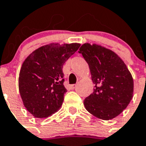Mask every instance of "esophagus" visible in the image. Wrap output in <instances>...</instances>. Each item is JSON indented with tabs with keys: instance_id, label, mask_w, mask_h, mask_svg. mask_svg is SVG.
<instances>
[{
	"instance_id": "34e87169",
	"label": "esophagus",
	"mask_w": 146,
	"mask_h": 146,
	"mask_svg": "<svg viewBox=\"0 0 146 146\" xmlns=\"http://www.w3.org/2000/svg\"><path fill=\"white\" fill-rule=\"evenodd\" d=\"M76 87H77V84H72L69 86V88L71 90H74L76 88Z\"/></svg>"
}]
</instances>
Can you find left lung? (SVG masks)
I'll return each instance as SVG.
<instances>
[{"instance_id":"obj_1","label":"left lung","mask_w":146,"mask_h":146,"mask_svg":"<svg viewBox=\"0 0 146 146\" xmlns=\"http://www.w3.org/2000/svg\"><path fill=\"white\" fill-rule=\"evenodd\" d=\"M78 53L89 65L95 84L93 93L84 100L85 108L98 118L112 119L132 100V75L121 58L105 47L84 44Z\"/></svg>"}]
</instances>
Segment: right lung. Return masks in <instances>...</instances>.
Segmentation results:
<instances>
[{"label": "right lung", "mask_w": 146, "mask_h": 146, "mask_svg": "<svg viewBox=\"0 0 146 146\" xmlns=\"http://www.w3.org/2000/svg\"><path fill=\"white\" fill-rule=\"evenodd\" d=\"M80 44L43 46L27 57L19 77V89L23 104L35 117L44 118L59 110L64 94V63Z\"/></svg>", "instance_id": "obj_1"}]
</instances>
